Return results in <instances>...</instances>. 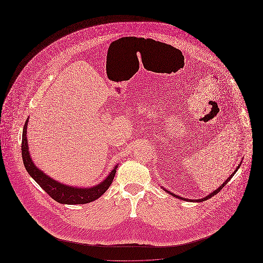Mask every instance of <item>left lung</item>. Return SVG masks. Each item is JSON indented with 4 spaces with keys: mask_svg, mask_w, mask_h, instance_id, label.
<instances>
[{
    "mask_svg": "<svg viewBox=\"0 0 263 263\" xmlns=\"http://www.w3.org/2000/svg\"><path fill=\"white\" fill-rule=\"evenodd\" d=\"M239 164H240V163H239ZM238 167H239V165H238V167H237V170H236V171H235V172H234V173H233V174L231 175V176H230V177H229V178H228V179L226 180L225 182H224V183H223V184H222V185H221L220 187L218 188L217 190H215V191H214V192H212L211 194H209L208 196H206V197L202 198V199H197V200H188V199H184L183 197H180V196H177V195H175V194H173V193H171V192H170V191H167V190H166V192H168V193H170V194H172L173 196H175V197H176V198H179V199H181V200L196 201V202H202V201L207 200V199L211 198V197H212V196H214V195H216V194H217V193H218V192H219L220 190H222V188L225 186L226 184H227V183H228V182H229V181L231 180V178H232V177L234 176V175H235V174L237 173V171H238Z\"/></svg>",
    "mask_w": 263,
    "mask_h": 263,
    "instance_id": "1",
    "label": "left lung"
}]
</instances>
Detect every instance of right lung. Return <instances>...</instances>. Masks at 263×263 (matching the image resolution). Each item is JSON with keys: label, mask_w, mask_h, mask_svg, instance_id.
<instances>
[{"label": "right lung", "mask_w": 263, "mask_h": 263, "mask_svg": "<svg viewBox=\"0 0 263 263\" xmlns=\"http://www.w3.org/2000/svg\"><path fill=\"white\" fill-rule=\"evenodd\" d=\"M27 121H25L24 130H23V140H22V155L23 161L25 164V170L30 176L37 182L39 186L42 188L51 198L54 200L61 203V204H86L91 201L98 199L100 197L112 183L114 175L116 173L117 165L113 168L112 172L108 176L97 186L91 188H76L73 186H67L62 183L55 181L50 178L47 175H44L41 171L34 165L32 160L29 156V151L27 146V139H26V127Z\"/></svg>", "instance_id": "add662e5"}]
</instances>
